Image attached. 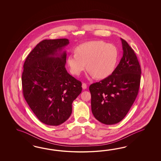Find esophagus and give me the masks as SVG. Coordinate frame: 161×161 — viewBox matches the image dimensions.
Instances as JSON below:
<instances>
[{"instance_id": "esophagus-1", "label": "esophagus", "mask_w": 161, "mask_h": 161, "mask_svg": "<svg viewBox=\"0 0 161 161\" xmlns=\"http://www.w3.org/2000/svg\"><path fill=\"white\" fill-rule=\"evenodd\" d=\"M87 87V84H86V83H83L82 84V88H83V89H86Z\"/></svg>"}]
</instances>
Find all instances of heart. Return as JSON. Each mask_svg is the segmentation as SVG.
Listing matches in <instances>:
<instances>
[{"instance_id": "1", "label": "heart", "mask_w": 161, "mask_h": 161, "mask_svg": "<svg viewBox=\"0 0 161 161\" xmlns=\"http://www.w3.org/2000/svg\"><path fill=\"white\" fill-rule=\"evenodd\" d=\"M75 54H70L68 64L72 73L78 75L86 67L90 74L103 79L110 75L116 68L118 51L114 45L102 41H92L80 45Z\"/></svg>"}]
</instances>
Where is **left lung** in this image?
Wrapping results in <instances>:
<instances>
[{"label":"left lung","instance_id":"8db88e82","mask_svg":"<svg viewBox=\"0 0 161 161\" xmlns=\"http://www.w3.org/2000/svg\"><path fill=\"white\" fill-rule=\"evenodd\" d=\"M123 57L110 75L89 87L92 111L105 125H114L126 116L139 92L141 68L133 49L122 38Z\"/></svg>","mask_w":161,"mask_h":161}]
</instances>
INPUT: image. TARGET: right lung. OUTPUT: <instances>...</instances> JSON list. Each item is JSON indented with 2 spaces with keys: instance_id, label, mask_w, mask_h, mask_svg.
Segmentation results:
<instances>
[{
  "instance_id": "obj_1",
  "label": "right lung",
  "mask_w": 161,
  "mask_h": 161,
  "mask_svg": "<svg viewBox=\"0 0 161 161\" xmlns=\"http://www.w3.org/2000/svg\"><path fill=\"white\" fill-rule=\"evenodd\" d=\"M66 38L45 39L25 61L22 75L25 99L35 116L49 126H58L71 114L72 103L82 91L81 82L65 67L69 44Z\"/></svg>"
}]
</instances>
